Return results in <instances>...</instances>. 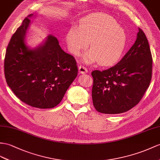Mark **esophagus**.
Wrapping results in <instances>:
<instances>
[{
	"instance_id": "obj_1",
	"label": "esophagus",
	"mask_w": 160,
	"mask_h": 160,
	"mask_svg": "<svg viewBox=\"0 0 160 160\" xmlns=\"http://www.w3.org/2000/svg\"><path fill=\"white\" fill-rule=\"evenodd\" d=\"M88 69L86 67H83L82 65H80L79 67V72L81 74H85V73H87L88 72Z\"/></svg>"
}]
</instances>
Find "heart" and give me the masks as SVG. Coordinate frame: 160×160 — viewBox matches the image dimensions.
Masks as SVG:
<instances>
[{
    "label": "heart",
    "instance_id": "b5f03b06",
    "mask_svg": "<svg viewBox=\"0 0 160 160\" xmlns=\"http://www.w3.org/2000/svg\"><path fill=\"white\" fill-rule=\"evenodd\" d=\"M89 41L92 49L84 54L83 61L110 66L122 57L128 37L125 30L113 18L104 13H93L83 18L79 27L72 26L67 34L68 49L75 56H79L86 49Z\"/></svg>",
    "mask_w": 160,
    "mask_h": 160
}]
</instances>
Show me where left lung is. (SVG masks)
Segmentation results:
<instances>
[{
	"label": "left lung",
	"mask_w": 160,
	"mask_h": 160,
	"mask_svg": "<svg viewBox=\"0 0 160 160\" xmlns=\"http://www.w3.org/2000/svg\"><path fill=\"white\" fill-rule=\"evenodd\" d=\"M152 64L149 42L138 28L134 44L118 64L105 71L92 72V95L96 110L119 114L135 107L149 86Z\"/></svg>",
	"instance_id": "obj_1"
}]
</instances>
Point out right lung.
Segmentation results:
<instances>
[{"label": "right lung", "mask_w": 160, "mask_h": 160, "mask_svg": "<svg viewBox=\"0 0 160 160\" xmlns=\"http://www.w3.org/2000/svg\"><path fill=\"white\" fill-rule=\"evenodd\" d=\"M29 15L17 29L7 46L4 69L7 85L23 102L38 108L59 104L77 76V62L62 49L57 38L48 35L42 44L30 49L26 34Z\"/></svg>", "instance_id": "add662e5"}]
</instances>
